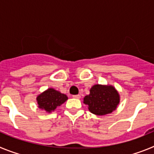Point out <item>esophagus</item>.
<instances>
[{
    "label": "esophagus",
    "mask_w": 154,
    "mask_h": 154,
    "mask_svg": "<svg viewBox=\"0 0 154 154\" xmlns=\"http://www.w3.org/2000/svg\"><path fill=\"white\" fill-rule=\"evenodd\" d=\"M72 97L74 99H80L81 98V96L80 95H75V96H72Z\"/></svg>",
    "instance_id": "34e87169"
}]
</instances>
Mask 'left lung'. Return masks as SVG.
Instances as JSON below:
<instances>
[{
  "label": "left lung",
  "instance_id": "1",
  "mask_svg": "<svg viewBox=\"0 0 154 154\" xmlns=\"http://www.w3.org/2000/svg\"><path fill=\"white\" fill-rule=\"evenodd\" d=\"M120 96L115 87L111 85H94L89 94L84 97L83 103L88 106L92 113L104 116L112 112L117 108Z\"/></svg>",
  "mask_w": 154,
  "mask_h": 154
}]
</instances>
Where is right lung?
<instances>
[{
    "label": "right lung",
    "instance_id": "add662e5",
    "mask_svg": "<svg viewBox=\"0 0 154 154\" xmlns=\"http://www.w3.org/2000/svg\"><path fill=\"white\" fill-rule=\"evenodd\" d=\"M67 99L68 97L65 94L61 93L53 88L46 89L36 98L38 108L48 113L55 111L57 107L60 106Z\"/></svg>",
    "mask_w": 154,
    "mask_h": 154
}]
</instances>
